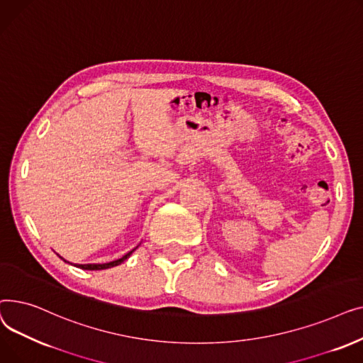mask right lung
Returning a JSON list of instances; mask_svg holds the SVG:
<instances>
[{
  "instance_id": "obj_1",
  "label": "right lung",
  "mask_w": 363,
  "mask_h": 363,
  "mask_svg": "<svg viewBox=\"0 0 363 363\" xmlns=\"http://www.w3.org/2000/svg\"><path fill=\"white\" fill-rule=\"evenodd\" d=\"M133 250H137V247ZM133 250H130L129 253H126L123 257L118 259V260H113V262H108V263H89V264H78V268L81 269H86V271H100V269H107V268H113V266H118L121 264L123 260H126L132 253Z\"/></svg>"
}]
</instances>
